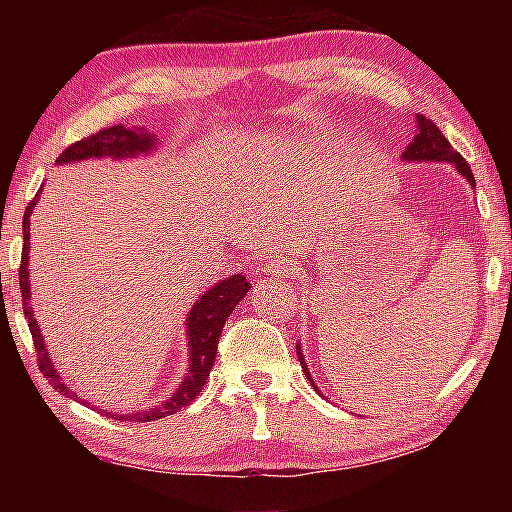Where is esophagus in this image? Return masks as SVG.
<instances>
[{
	"instance_id": "obj_1",
	"label": "esophagus",
	"mask_w": 512,
	"mask_h": 512,
	"mask_svg": "<svg viewBox=\"0 0 512 512\" xmlns=\"http://www.w3.org/2000/svg\"><path fill=\"white\" fill-rule=\"evenodd\" d=\"M291 268H289V262H284L282 257H271L266 262V273H271V275H284V273H289Z\"/></svg>"
}]
</instances>
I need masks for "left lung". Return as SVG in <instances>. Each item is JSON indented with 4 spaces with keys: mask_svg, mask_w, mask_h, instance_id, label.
<instances>
[{
    "mask_svg": "<svg viewBox=\"0 0 512 512\" xmlns=\"http://www.w3.org/2000/svg\"><path fill=\"white\" fill-rule=\"evenodd\" d=\"M415 137H413V142L406 146V151H404V155L402 158L404 160H418V162H422V160H436V162H452L454 167L458 169V173H461V176H465L467 178V183H470L472 187H474V176H472V169H470V164L465 162V158L458 151H454V146L447 142V137L440 133V128L433 124L431 119H427L424 115H415ZM298 359H300V366H302V370H305V375H307V379L311 381V386L314 388H318L316 384H314V379H311V375H309V368H307V363H305V357H302V350H300V345H298Z\"/></svg>",
    "mask_w": 512,
    "mask_h": 512,
    "instance_id": "1",
    "label": "left lung"
}]
</instances>
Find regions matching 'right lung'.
Masks as SVG:
<instances>
[{
	"label": "right lung",
	"instance_id": "1",
	"mask_svg": "<svg viewBox=\"0 0 512 512\" xmlns=\"http://www.w3.org/2000/svg\"><path fill=\"white\" fill-rule=\"evenodd\" d=\"M155 142V137L149 133H140L137 128H126V126H110V128H101V131L92 133L85 137V140L74 142L72 146L58 155V164L65 162H76V160H85V158H101V155H112V158H124V155H135V153H144L149 151ZM42 187L38 189V194L33 196V201L27 205V212H24L22 219V230H24V246H22V262H20V293H22V309H24V318L29 320V329H31V339H33V348L38 352V368L42 375H45L51 386L56 388L58 393H63L67 397H74L79 400L69 386H65L60 381L58 372L51 368L49 354L45 350V341H42V334L38 329L36 318L31 314V305H29V216L31 210L36 207V201L40 198ZM250 289V282H246V277L237 273L228 277V280H221L219 284H214V289L203 293L201 300L196 302L189 311L187 318V336H189V372L183 379V384L176 393H173L171 400H167L155 409L142 411V413H131V415H112L110 418H119V420H128V422H151V420H160L164 415H173L176 411L183 409L189 402L196 400V395L201 393V388L205 386V379L210 377V370L214 366L216 359V345H219V336L221 329L225 325V320L232 314L241 298L246 296ZM85 404V402H83ZM103 415H108L106 411H99Z\"/></svg>",
	"mask_w": 512,
	"mask_h": 512
}]
</instances>
